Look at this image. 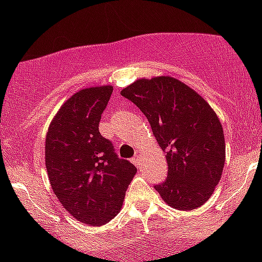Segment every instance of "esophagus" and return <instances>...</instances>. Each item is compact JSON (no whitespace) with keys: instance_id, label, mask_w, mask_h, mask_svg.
<instances>
[{"instance_id":"obj_1","label":"esophagus","mask_w":262,"mask_h":262,"mask_svg":"<svg viewBox=\"0 0 262 262\" xmlns=\"http://www.w3.org/2000/svg\"><path fill=\"white\" fill-rule=\"evenodd\" d=\"M132 162H133L134 165H136L137 167H138V166H139V163H141V156H139L138 153H137V155L134 156L133 158H132Z\"/></svg>"}]
</instances>
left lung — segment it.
Listing matches in <instances>:
<instances>
[{
	"label": "left lung",
	"mask_w": 262,
	"mask_h": 262,
	"mask_svg": "<svg viewBox=\"0 0 262 262\" xmlns=\"http://www.w3.org/2000/svg\"><path fill=\"white\" fill-rule=\"evenodd\" d=\"M146 115L166 153L167 179L155 189L173 209L202 207L221 180L226 161L222 124L210 105L168 76L139 78L121 90Z\"/></svg>",
	"instance_id": "obj_1"
}]
</instances>
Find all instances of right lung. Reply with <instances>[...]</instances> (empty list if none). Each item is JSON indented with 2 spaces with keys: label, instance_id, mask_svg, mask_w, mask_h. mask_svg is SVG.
Returning a JSON list of instances; mask_svg holds the SVG:
<instances>
[{
  "label": "right lung",
  "instance_id": "add662e5",
  "mask_svg": "<svg viewBox=\"0 0 262 262\" xmlns=\"http://www.w3.org/2000/svg\"><path fill=\"white\" fill-rule=\"evenodd\" d=\"M113 86L76 92L50 123L46 138V166L55 196L76 219L102 226L120 212L137 168L116 156L99 123Z\"/></svg>",
  "mask_w": 262,
  "mask_h": 262
}]
</instances>
